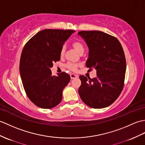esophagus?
Here are the masks:
<instances>
[{
	"label": "esophagus",
	"instance_id": "obj_1",
	"mask_svg": "<svg viewBox=\"0 0 145 145\" xmlns=\"http://www.w3.org/2000/svg\"><path fill=\"white\" fill-rule=\"evenodd\" d=\"M78 76L77 75H75V74H73V73H72L70 74V78H71V79H75L76 78H78Z\"/></svg>",
	"mask_w": 145,
	"mask_h": 145
}]
</instances>
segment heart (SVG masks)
Segmentation results:
<instances>
[{"mask_svg":"<svg viewBox=\"0 0 145 145\" xmlns=\"http://www.w3.org/2000/svg\"><path fill=\"white\" fill-rule=\"evenodd\" d=\"M72 46L76 51L78 52L79 54H83L84 51H85V46H84L83 44L78 41H76L73 42L72 43ZM65 51V47H63V48L61 49V50H60V56H63V54H64ZM67 67H68L69 69L75 70L76 69L77 65L75 64V63H69L67 65Z\"/></svg>","mask_w":145,"mask_h":145,"instance_id":"heart-1","label":"heart"}]
</instances>
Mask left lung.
Listing matches in <instances>:
<instances>
[{"mask_svg":"<svg viewBox=\"0 0 145 145\" xmlns=\"http://www.w3.org/2000/svg\"><path fill=\"white\" fill-rule=\"evenodd\" d=\"M89 49L86 67L95 69L97 76H80L78 93L82 101L95 109L111 105L123 88L126 72L125 54L119 40L100 31L78 33Z\"/></svg>","mask_w":145,"mask_h":145,"instance_id":"left-lung-1","label":"left lung"}]
</instances>
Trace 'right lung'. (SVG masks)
I'll list each match as a JSON object with an SVG mask.
<instances>
[{
    "instance_id": "1",
    "label": "right lung",
    "mask_w": 145,
    "mask_h": 145,
    "mask_svg": "<svg viewBox=\"0 0 145 145\" xmlns=\"http://www.w3.org/2000/svg\"><path fill=\"white\" fill-rule=\"evenodd\" d=\"M74 30H42L26 44L20 62V73L27 96L43 109L54 107L61 102L62 91L70 76L62 72L52 76L53 62L60 59V50Z\"/></svg>"
}]
</instances>
